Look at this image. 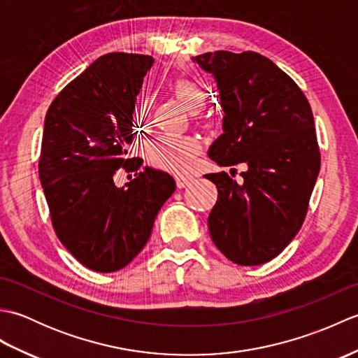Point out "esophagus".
<instances>
[{
    "instance_id": "1",
    "label": "esophagus",
    "mask_w": 358,
    "mask_h": 358,
    "mask_svg": "<svg viewBox=\"0 0 358 358\" xmlns=\"http://www.w3.org/2000/svg\"><path fill=\"white\" fill-rule=\"evenodd\" d=\"M175 181H177V187L178 189H183V187L191 185L192 181H194V178L192 177H187V175H177V177H175Z\"/></svg>"
}]
</instances>
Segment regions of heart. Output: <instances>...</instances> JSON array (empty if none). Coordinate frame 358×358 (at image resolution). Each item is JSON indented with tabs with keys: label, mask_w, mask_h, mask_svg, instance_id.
Masks as SVG:
<instances>
[{
	"label": "heart",
	"mask_w": 358,
	"mask_h": 358,
	"mask_svg": "<svg viewBox=\"0 0 358 358\" xmlns=\"http://www.w3.org/2000/svg\"><path fill=\"white\" fill-rule=\"evenodd\" d=\"M175 95L183 103L185 108L196 113L200 112L206 101V94L200 85L192 80H178L173 86ZM149 109V100H144L140 106V113L144 115ZM200 152L199 140L183 135H159L149 144L148 158L149 162L172 172H185L192 166L194 158Z\"/></svg>",
	"instance_id": "1"
}]
</instances>
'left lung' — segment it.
<instances>
[{"mask_svg":"<svg viewBox=\"0 0 358 358\" xmlns=\"http://www.w3.org/2000/svg\"><path fill=\"white\" fill-rule=\"evenodd\" d=\"M192 62L214 77L224 113L208 155L220 166H248L240 185L226 172L204 175L218 189L210 238L237 264L271 262L300 231L320 172L313 110L294 80L260 53L217 50Z\"/></svg>","mask_w":358,"mask_h":358,"instance_id":"obj_1","label":"left lung"}]
</instances>
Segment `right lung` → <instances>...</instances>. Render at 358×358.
<instances>
[{
	"label": "right lung",
	"instance_id": "add662e5",
	"mask_svg": "<svg viewBox=\"0 0 358 358\" xmlns=\"http://www.w3.org/2000/svg\"><path fill=\"white\" fill-rule=\"evenodd\" d=\"M154 58L106 53L71 81L45 113L40 181L53 229L64 248L96 272H115L141 252L155 217L175 191L167 172L144 167L117 187L118 169L138 171L129 158L134 110Z\"/></svg>",
	"mask_w": 358,
	"mask_h": 358
}]
</instances>
